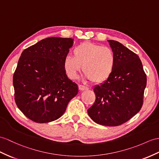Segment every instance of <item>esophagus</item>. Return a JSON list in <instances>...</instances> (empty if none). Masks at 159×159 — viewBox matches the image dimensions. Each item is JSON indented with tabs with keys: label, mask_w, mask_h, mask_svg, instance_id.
<instances>
[{
	"label": "esophagus",
	"mask_w": 159,
	"mask_h": 159,
	"mask_svg": "<svg viewBox=\"0 0 159 159\" xmlns=\"http://www.w3.org/2000/svg\"><path fill=\"white\" fill-rule=\"evenodd\" d=\"M78 88H79V90L80 91H83V90H88V88L83 86V85H79L78 86Z\"/></svg>",
	"instance_id": "1"
}]
</instances>
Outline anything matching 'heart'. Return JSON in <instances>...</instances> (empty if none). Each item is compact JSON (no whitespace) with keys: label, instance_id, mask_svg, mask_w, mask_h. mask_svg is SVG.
<instances>
[{"label":"heart","instance_id":"1","mask_svg":"<svg viewBox=\"0 0 159 159\" xmlns=\"http://www.w3.org/2000/svg\"><path fill=\"white\" fill-rule=\"evenodd\" d=\"M67 55L64 68L68 76L76 79L82 65V71L92 83L102 84L109 78L115 66V56L111 48L92 42L81 43Z\"/></svg>","mask_w":159,"mask_h":159}]
</instances>
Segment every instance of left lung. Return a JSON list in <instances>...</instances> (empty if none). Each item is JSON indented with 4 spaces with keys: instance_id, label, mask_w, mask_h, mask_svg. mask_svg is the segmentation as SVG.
I'll return each mask as SVG.
<instances>
[{
    "instance_id": "1",
    "label": "left lung",
    "mask_w": 159,
    "mask_h": 159,
    "mask_svg": "<svg viewBox=\"0 0 159 159\" xmlns=\"http://www.w3.org/2000/svg\"><path fill=\"white\" fill-rule=\"evenodd\" d=\"M108 41L115 56V69L106 82L94 87L96 100L88 113L98 124L113 127L140 111L147 78L136 54L117 41Z\"/></svg>"
}]
</instances>
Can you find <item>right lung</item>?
Returning <instances> with one entry per match:
<instances>
[{
  "instance_id": "obj_1",
  "label": "right lung",
  "mask_w": 159,
  "mask_h": 159,
  "mask_svg": "<svg viewBox=\"0 0 159 159\" xmlns=\"http://www.w3.org/2000/svg\"><path fill=\"white\" fill-rule=\"evenodd\" d=\"M73 40L47 38L21 53L13 77L15 101L34 122L48 123L61 117L78 92V86L68 78L64 68Z\"/></svg>"
}]
</instances>
